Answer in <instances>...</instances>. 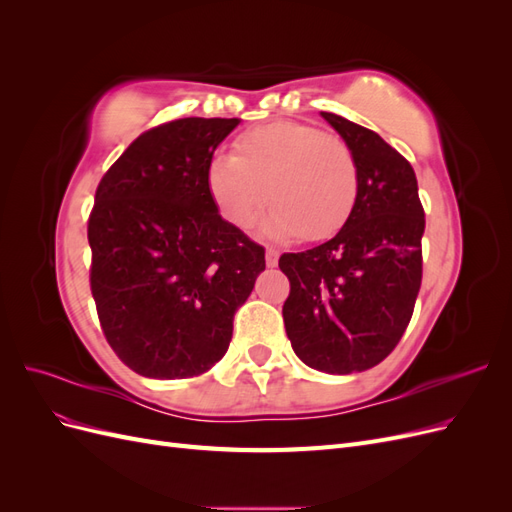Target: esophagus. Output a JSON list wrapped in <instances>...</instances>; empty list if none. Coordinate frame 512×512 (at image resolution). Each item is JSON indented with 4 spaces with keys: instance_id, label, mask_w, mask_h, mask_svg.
I'll list each match as a JSON object with an SVG mask.
<instances>
[{
    "instance_id": "esophagus-1",
    "label": "esophagus",
    "mask_w": 512,
    "mask_h": 512,
    "mask_svg": "<svg viewBox=\"0 0 512 512\" xmlns=\"http://www.w3.org/2000/svg\"><path fill=\"white\" fill-rule=\"evenodd\" d=\"M265 260H267V267H277V260H280V252L273 250V247H269L267 254H265Z\"/></svg>"
}]
</instances>
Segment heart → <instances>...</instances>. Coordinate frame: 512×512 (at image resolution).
Here are the masks:
<instances>
[{"instance_id": "heart-1", "label": "heart", "mask_w": 512, "mask_h": 512, "mask_svg": "<svg viewBox=\"0 0 512 512\" xmlns=\"http://www.w3.org/2000/svg\"><path fill=\"white\" fill-rule=\"evenodd\" d=\"M207 183L230 224L247 228L269 200V235L305 241L333 237L350 218L359 192L346 143L299 121L245 132L235 156L211 162Z\"/></svg>"}]
</instances>
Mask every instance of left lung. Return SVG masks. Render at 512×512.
<instances>
[{"instance_id":"1","label":"left lung","mask_w":512,"mask_h":512,"mask_svg":"<svg viewBox=\"0 0 512 512\" xmlns=\"http://www.w3.org/2000/svg\"><path fill=\"white\" fill-rule=\"evenodd\" d=\"M350 149L359 192L337 235L284 254V324L294 354L324 374L384 361L404 335L421 290L425 213L410 162L359 123L320 113Z\"/></svg>"}]
</instances>
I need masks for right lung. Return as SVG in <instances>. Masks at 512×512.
<instances>
[{
  "mask_svg": "<svg viewBox=\"0 0 512 512\" xmlns=\"http://www.w3.org/2000/svg\"><path fill=\"white\" fill-rule=\"evenodd\" d=\"M239 121L162 123L96 190L91 294L106 342L145 378H192L218 363L265 271V250L222 218L207 183L213 151Z\"/></svg>",
  "mask_w": 512,
  "mask_h": 512,
  "instance_id": "1",
  "label": "right lung"
}]
</instances>
